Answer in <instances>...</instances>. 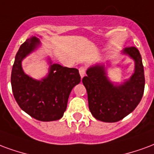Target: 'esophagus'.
<instances>
[{
	"mask_svg": "<svg viewBox=\"0 0 154 154\" xmlns=\"http://www.w3.org/2000/svg\"><path fill=\"white\" fill-rule=\"evenodd\" d=\"M79 75L81 76V78H83L84 76L85 75V72H86V68L85 67H80L79 69Z\"/></svg>",
	"mask_w": 154,
	"mask_h": 154,
	"instance_id": "1",
	"label": "esophagus"
}]
</instances>
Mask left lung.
<instances>
[{
	"mask_svg": "<svg viewBox=\"0 0 154 154\" xmlns=\"http://www.w3.org/2000/svg\"><path fill=\"white\" fill-rule=\"evenodd\" d=\"M123 53L134 60V72L123 84L114 85L106 76L104 65H95L86 71L82 82L88 94V108L95 118L104 122H116L132 112L144 91L142 58L134 47L125 48Z\"/></svg>",
	"mask_w": 154,
	"mask_h": 154,
	"instance_id": "1",
	"label": "left lung"
}]
</instances>
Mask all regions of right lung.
Here are the masks:
<instances>
[{
  "mask_svg": "<svg viewBox=\"0 0 154 154\" xmlns=\"http://www.w3.org/2000/svg\"><path fill=\"white\" fill-rule=\"evenodd\" d=\"M39 44V39L32 37L20 46L11 72L12 92L20 108L30 116L41 122L57 121L63 116L69 94L80 82V75L75 68L51 65V61L48 76L42 80L27 75L22 60Z\"/></svg>",
  "mask_w": 154,
  "mask_h": 154,
  "instance_id": "right-lung-1",
  "label": "right lung"
}]
</instances>
